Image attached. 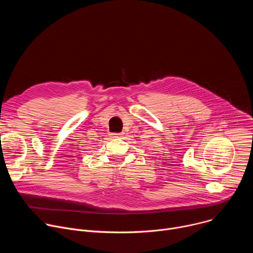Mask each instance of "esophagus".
<instances>
[{
	"label": "esophagus",
	"instance_id": "esophagus-1",
	"mask_svg": "<svg viewBox=\"0 0 253 253\" xmlns=\"http://www.w3.org/2000/svg\"><path fill=\"white\" fill-rule=\"evenodd\" d=\"M113 137H120L123 135V133H115V134H112Z\"/></svg>",
	"mask_w": 253,
	"mask_h": 253
}]
</instances>
